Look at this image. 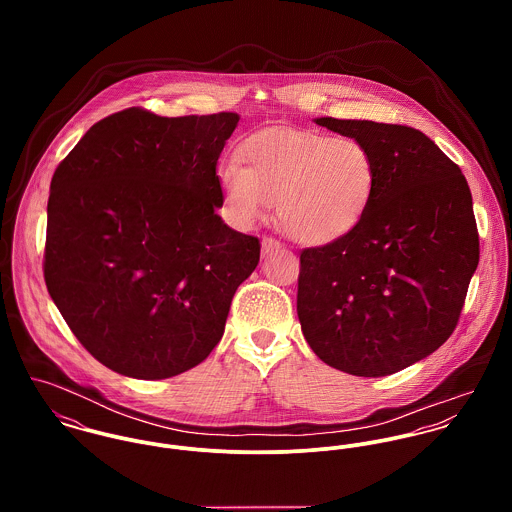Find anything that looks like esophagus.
Returning a JSON list of instances; mask_svg holds the SVG:
<instances>
[{"instance_id": "34e87169", "label": "esophagus", "mask_w": 512, "mask_h": 512, "mask_svg": "<svg viewBox=\"0 0 512 512\" xmlns=\"http://www.w3.org/2000/svg\"><path fill=\"white\" fill-rule=\"evenodd\" d=\"M280 248H282V244H280L276 238H272V236H264V238H262V252H264V254L276 252V250H280Z\"/></svg>"}]
</instances>
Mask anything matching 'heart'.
<instances>
[{
	"mask_svg": "<svg viewBox=\"0 0 512 512\" xmlns=\"http://www.w3.org/2000/svg\"><path fill=\"white\" fill-rule=\"evenodd\" d=\"M224 205L240 224L276 203L278 224L303 244H329L365 219L378 163L363 140L307 130H266L248 138L238 159L220 165Z\"/></svg>",
	"mask_w": 512,
	"mask_h": 512,
	"instance_id": "heart-1",
	"label": "heart"
}]
</instances>
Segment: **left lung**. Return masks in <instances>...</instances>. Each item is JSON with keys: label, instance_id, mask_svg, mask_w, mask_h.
Returning <instances> with one entry per match:
<instances>
[{"label": "left lung", "instance_id": "left-lung-1", "mask_svg": "<svg viewBox=\"0 0 512 512\" xmlns=\"http://www.w3.org/2000/svg\"><path fill=\"white\" fill-rule=\"evenodd\" d=\"M363 140L378 163L365 219L299 254L297 317L313 353L355 376H386L439 349L457 327L479 264L465 175L402 124L317 118Z\"/></svg>", "mask_w": 512, "mask_h": 512}]
</instances>
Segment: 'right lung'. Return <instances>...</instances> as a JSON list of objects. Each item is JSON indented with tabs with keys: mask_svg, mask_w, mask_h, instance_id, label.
I'll return each mask as SVG.
<instances>
[{
	"mask_svg": "<svg viewBox=\"0 0 512 512\" xmlns=\"http://www.w3.org/2000/svg\"><path fill=\"white\" fill-rule=\"evenodd\" d=\"M240 116L126 108L59 163L43 274L80 345L118 374L159 380L203 363L260 240L217 209L220 151Z\"/></svg>",
	"mask_w": 512,
	"mask_h": 512,
	"instance_id": "add662e5",
	"label": "right lung"
}]
</instances>
